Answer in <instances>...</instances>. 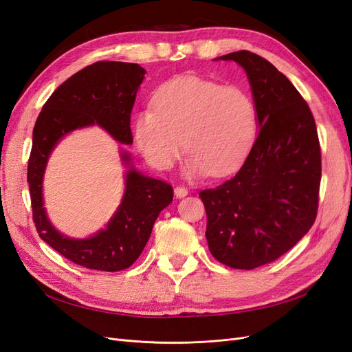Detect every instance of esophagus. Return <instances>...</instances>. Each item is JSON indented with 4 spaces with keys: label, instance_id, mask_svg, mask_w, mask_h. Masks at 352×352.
Instances as JSON below:
<instances>
[{
    "label": "esophagus",
    "instance_id": "34e87169",
    "mask_svg": "<svg viewBox=\"0 0 352 352\" xmlns=\"http://www.w3.org/2000/svg\"><path fill=\"white\" fill-rule=\"evenodd\" d=\"M175 195L176 198H184L188 195V189L184 188V186H176L175 188Z\"/></svg>",
    "mask_w": 352,
    "mask_h": 352
}]
</instances>
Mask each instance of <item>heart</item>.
Listing matches in <instances>:
<instances>
[{
  "label": "heart",
  "instance_id": "b5f03b06",
  "mask_svg": "<svg viewBox=\"0 0 352 352\" xmlns=\"http://www.w3.org/2000/svg\"><path fill=\"white\" fill-rule=\"evenodd\" d=\"M257 132V107L248 92L195 76L162 85L153 107L138 113L133 123L135 144L148 164L168 170L185 146L189 177L233 173L248 157Z\"/></svg>",
  "mask_w": 352,
  "mask_h": 352
}]
</instances>
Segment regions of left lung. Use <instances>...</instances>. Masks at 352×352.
I'll return each mask as SVG.
<instances>
[{"label":"left lung","instance_id":"obj_1","mask_svg":"<svg viewBox=\"0 0 352 352\" xmlns=\"http://www.w3.org/2000/svg\"><path fill=\"white\" fill-rule=\"evenodd\" d=\"M217 60H233L247 72L260 131L239 172L199 198L212 257L251 270L278 260L313 226L320 142L308 104L272 63L245 50Z\"/></svg>","mask_w":352,"mask_h":352}]
</instances>
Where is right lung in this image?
Here are the masks:
<instances>
[{"instance_id":"1","label":"right lung","mask_w":352,"mask_h":352,"mask_svg":"<svg viewBox=\"0 0 352 352\" xmlns=\"http://www.w3.org/2000/svg\"><path fill=\"white\" fill-rule=\"evenodd\" d=\"M144 74L145 69L135 63H94L52 92L34 127L28 184L35 228L51 248L91 270L119 272L131 267L150 239L160 211L172 202V185L131 167L126 173L123 201L107 228L88 239H72L52 228L45 214L42 177L54 146L63 136L79 127L97 123L116 141L132 144L131 113ZM122 160L127 164L131 158L122 153Z\"/></svg>"}]
</instances>
